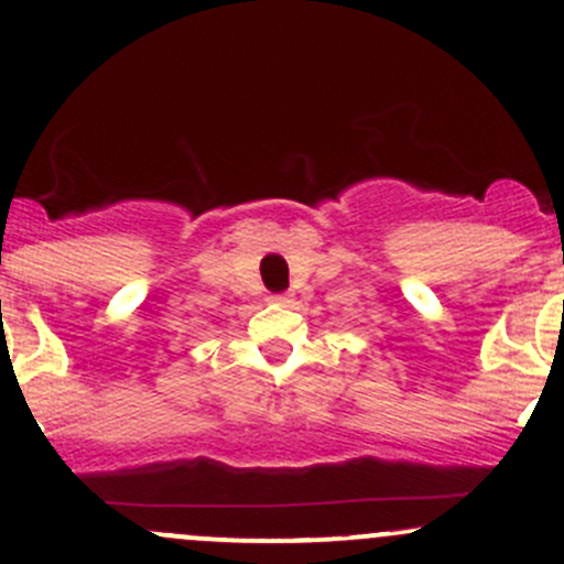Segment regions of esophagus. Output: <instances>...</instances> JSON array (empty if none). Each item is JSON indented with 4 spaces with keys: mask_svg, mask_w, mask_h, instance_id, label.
Returning a JSON list of instances; mask_svg holds the SVG:
<instances>
[{
    "mask_svg": "<svg viewBox=\"0 0 564 564\" xmlns=\"http://www.w3.org/2000/svg\"><path fill=\"white\" fill-rule=\"evenodd\" d=\"M272 300H275L278 305H289V303H292V297H289V294H275V297H272Z\"/></svg>",
    "mask_w": 564,
    "mask_h": 564,
    "instance_id": "34e87169",
    "label": "esophagus"
}]
</instances>
